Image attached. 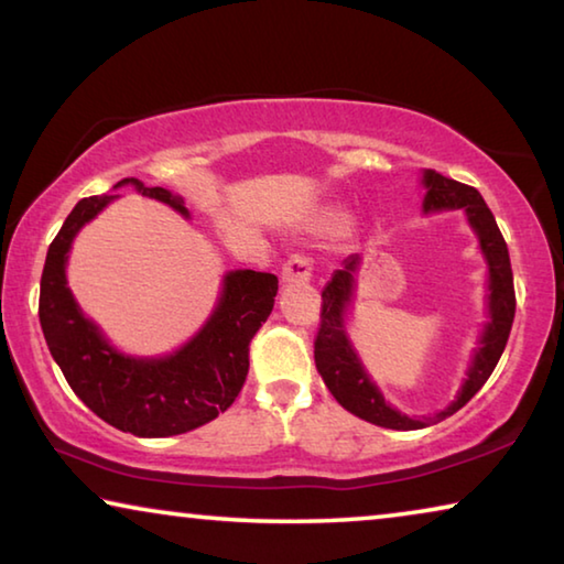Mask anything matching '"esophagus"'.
Wrapping results in <instances>:
<instances>
[{
  "label": "esophagus",
  "instance_id": "34e87169",
  "mask_svg": "<svg viewBox=\"0 0 564 564\" xmlns=\"http://www.w3.org/2000/svg\"><path fill=\"white\" fill-rule=\"evenodd\" d=\"M313 275V259L305 253H295L283 263V283H308Z\"/></svg>",
  "mask_w": 564,
  "mask_h": 564
}]
</instances>
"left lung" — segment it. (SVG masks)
I'll list each match as a JSON object with an SVG mask.
<instances>
[{
	"label": "left lung",
	"instance_id": "8db88e82",
	"mask_svg": "<svg viewBox=\"0 0 564 564\" xmlns=\"http://www.w3.org/2000/svg\"><path fill=\"white\" fill-rule=\"evenodd\" d=\"M427 186L423 208L425 212H441V208H465L467 218H470L473 228L480 236V246L485 259L490 265V323L482 333L480 350L475 352V360L470 366V373L465 378V386L451 405L441 413L431 417L413 420L408 415H400L398 410L386 403L380 390L370 383V378L362 370L360 360L352 352L350 343L343 330V311L350 301L352 291V273H356L358 256H350L340 271L333 273L330 283L321 293V323L316 340H313V356H316L318 373L326 380L330 395L338 403L350 410L368 423L390 427V431H417V427L435 425L441 420L457 413L467 400H470L477 390L485 386V380L492 376L495 366L502 356L505 346H508L512 318H514V285H512V265L508 243L500 234L495 216L477 194V188L460 184V181L447 178L437 171L427 169L423 174Z\"/></svg>",
	"mask_w": 564,
	"mask_h": 564
}]
</instances>
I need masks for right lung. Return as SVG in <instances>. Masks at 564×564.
<instances>
[{"label": "right lung", "mask_w": 564, "mask_h": 564, "mask_svg": "<svg viewBox=\"0 0 564 564\" xmlns=\"http://www.w3.org/2000/svg\"><path fill=\"white\" fill-rule=\"evenodd\" d=\"M141 194L188 214L171 191L121 178ZM113 196H89L74 206L46 251L40 289V323L52 358L82 403L117 431L139 437L188 433L208 423L241 393L248 376V346L271 316L279 279L273 273L234 271L206 328L169 358L137 360L113 350L91 321L82 316L66 289L64 263L79 228Z\"/></svg>", "instance_id": "1"}]
</instances>
